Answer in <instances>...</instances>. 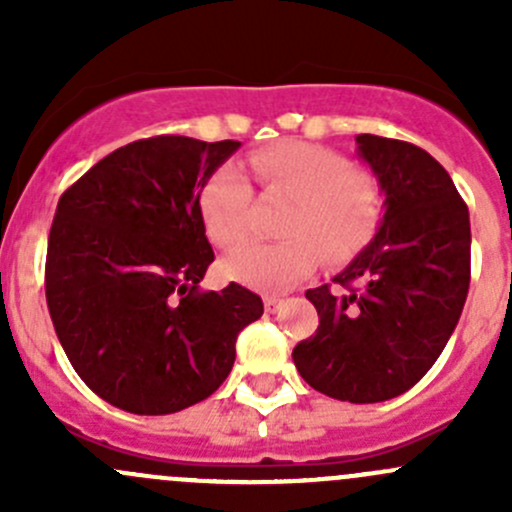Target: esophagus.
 <instances>
[{
	"label": "esophagus",
	"mask_w": 512,
	"mask_h": 512,
	"mask_svg": "<svg viewBox=\"0 0 512 512\" xmlns=\"http://www.w3.org/2000/svg\"><path fill=\"white\" fill-rule=\"evenodd\" d=\"M282 304H285V299H280V297H265V309L270 314H275L277 309L282 307Z\"/></svg>",
	"instance_id": "esophagus-1"
}]
</instances>
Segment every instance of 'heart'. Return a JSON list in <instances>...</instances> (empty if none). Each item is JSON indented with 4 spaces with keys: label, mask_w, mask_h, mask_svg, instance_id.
<instances>
[{
    "label": "heart",
    "mask_w": 512,
    "mask_h": 512,
    "mask_svg": "<svg viewBox=\"0 0 512 512\" xmlns=\"http://www.w3.org/2000/svg\"><path fill=\"white\" fill-rule=\"evenodd\" d=\"M265 190L292 195L277 242H247L225 260L227 275L260 289H285L319 262L347 260L379 225L384 193L379 180L352 168L342 153L307 141H282L250 156ZM252 188L232 163L205 180L200 213L210 240L235 247L252 225Z\"/></svg>",
    "instance_id": "1"
}]
</instances>
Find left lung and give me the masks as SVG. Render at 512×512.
<instances>
[{
	"label": "left lung",
	"instance_id": "left-lung-1",
	"mask_svg": "<svg viewBox=\"0 0 512 512\" xmlns=\"http://www.w3.org/2000/svg\"><path fill=\"white\" fill-rule=\"evenodd\" d=\"M384 218L329 285L307 289L319 327L292 359L312 389L352 404L404 394L436 364L471 285V220L451 175L423 148L356 136Z\"/></svg>",
	"mask_w": 512,
	"mask_h": 512
}]
</instances>
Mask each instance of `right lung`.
Masks as SVG:
<instances>
[{
  "label": "right lung",
  "instance_id": "add662e5",
  "mask_svg": "<svg viewBox=\"0 0 512 512\" xmlns=\"http://www.w3.org/2000/svg\"><path fill=\"white\" fill-rule=\"evenodd\" d=\"M240 148L188 136L133 141L98 160L56 205L46 304L76 374L116 409L183 411L218 391L262 299L230 282L200 292L215 260L200 193Z\"/></svg>",
  "mask_w": 512,
  "mask_h": 512
}]
</instances>
